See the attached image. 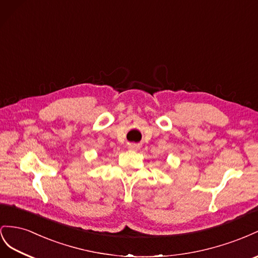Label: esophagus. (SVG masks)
I'll list each match as a JSON object with an SVG mask.
<instances>
[{
    "mask_svg": "<svg viewBox=\"0 0 258 258\" xmlns=\"http://www.w3.org/2000/svg\"><path fill=\"white\" fill-rule=\"evenodd\" d=\"M130 148L131 149H138V145H136V144H132V145H130Z\"/></svg>",
    "mask_w": 258,
    "mask_h": 258,
    "instance_id": "1",
    "label": "esophagus"
}]
</instances>
